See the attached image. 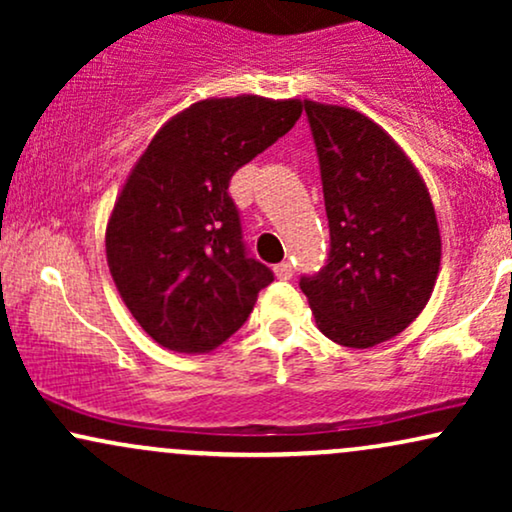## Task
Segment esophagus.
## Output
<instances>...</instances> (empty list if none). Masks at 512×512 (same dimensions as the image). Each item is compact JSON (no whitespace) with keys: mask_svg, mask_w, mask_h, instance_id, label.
I'll return each mask as SVG.
<instances>
[{"mask_svg":"<svg viewBox=\"0 0 512 512\" xmlns=\"http://www.w3.org/2000/svg\"><path fill=\"white\" fill-rule=\"evenodd\" d=\"M274 274L279 276V279H291V276H293V267H291V262H281V264H276V267H274Z\"/></svg>","mask_w":512,"mask_h":512,"instance_id":"esophagus-1","label":"esophagus"}]
</instances>
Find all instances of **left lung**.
<instances>
[{
    "label": "left lung",
    "mask_w": 512,
    "mask_h": 512,
    "mask_svg": "<svg viewBox=\"0 0 512 512\" xmlns=\"http://www.w3.org/2000/svg\"><path fill=\"white\" fill-rule=\"evenodd\" d=\"M320 158L330 257L301 276L317 327L368 349L404 332L431 298L440 231L424 178L383 127L358 110L303 101Z\"/></svg>",
    "instance_id": "left-lung-1"
}]
</instances>
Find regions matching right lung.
Wrapping results in <instances>:
<instances>
[{"mask_svg":"<svg viewBox=\"0 0 512 512\" xmlns=\"http://www.w3.org/2000/svg\"><path fill=\"white\" fill-rule=\"evenodd\" d=\"M303 113L298 98H207L173 115L134 163L105 228L113 281L154 342L207 354L272 284L245 252L228 182Z\"/></svg>","mask_w":512,"mask_h":512,"instance_id":"obj_1","label":"right lung"}]
</instances>
